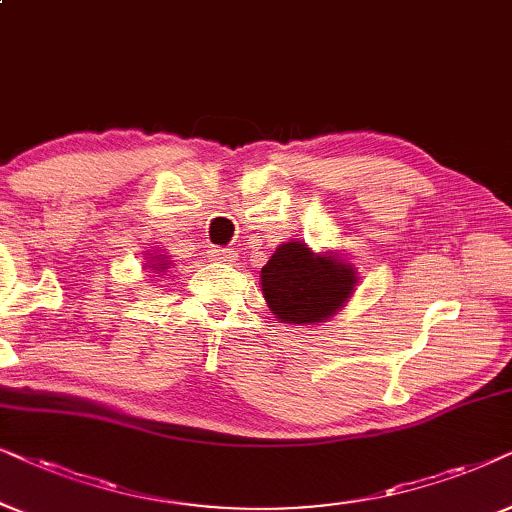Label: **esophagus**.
Listing matches in <instances>:
<instances>
[{"instance_id": "obj_1", "label": "esophagus", "mask_w": 512, "mask_h": 512, "mask_svg": "<svg viewBox=\"0 0 512 512\" xmlns=\"http://www.w3.org/2000/svg\"><path fill=\"white\" fill-rule=\"evenodd\" d=\"M206 257H208L210 262H224V264H229V262L236 260V252H234V250H227V248H210Z\"/></svg>"}]
</instances>
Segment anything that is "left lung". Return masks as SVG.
<instances>
[{
    "instance_id": "1",
    "label": "left lung",
    "mask_w": 512,
    "mask_h": 512,
    "mask_svg": "<svg viewBox=\"0 0 512 512\" xmlns=\"http://www.w3.org/2000/svg\"><path fill=\"white\" fill-rule=\"evenodd\" d=\"M356 264L339 252H313L304 241L278 245L260 285L269 311L288 325H318L342 311L358 285Z\"/></svg>"
}]
</instances>
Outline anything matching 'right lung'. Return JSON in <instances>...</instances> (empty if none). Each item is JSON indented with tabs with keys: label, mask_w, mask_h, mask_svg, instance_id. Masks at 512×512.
<instances>
[{
	"label": "right lung",
	"mask_w": 512,
	"mask_h": 512,
	"mask_svg": "<svg viewBox=\"0 0 512 512\" xmlns=\"http://www.w3.org/2000/svg\"><path fill=\"white\" fill-rule=\"evenodd\" d=\"M147 264L145 269H149V274H159L163 276V271L168 267H173V262H170V255H163V252H147Z\"/></svg>",
	"instance_id": "1"
}]
</instances>
